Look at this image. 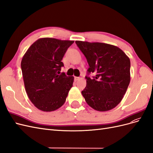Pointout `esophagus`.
I'll return each mask as SVG.
<instances>
[{
	"label": "esophagus",
	"instance_id": "34e87169",
	"mask_svg": "<svg viewBox=\"0 0 153 153\" xmlns=\"http://www.w3.org/2000/svg\"><path fill=\"white\" fill-rule=\"evenodd\" d=\"M80 79V77H78V76H75V78H74V80H75V82H76L77 80H78Z\"/></svg>",
	"mask_w": 153,
	"mask_h": 153
}]
</instances>
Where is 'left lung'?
Segmentation results:
<instances>
[{"label": "left lung", "mask_w": 153, "mask_h": 153, "mask_svg": "<svg viewBox=\"0 0 153 153\" xmlns=\"http://www.w3.org/2000/svg\"><path fill=\"white\" fill-rule=\"evenodd\" d=\"M87 59V85L82 91L86 103L93 109L105 112L115 108L123 100L130 82V60L114 45L76 41ZM94 72L91 79L88 75Z\"/></svg>", "instance_id": "1"}]
</instances>
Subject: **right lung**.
Returning a JSON list of instances; mask_svg holds the SVG:
<instances>
[{"label":"right lung","mask_w":153,"mask_h":153,"mask_svg":"<svg viewBox=\"0 0 153 153\" xmlns=\"http://www.w3.org/2000/svg\"><path fill=\"white\" fill-rule=\"evenodd\" d=\"M74 41L40 38L27 50L21 62L25 91L31 102L43 112H52L65 103L73 76L58 75L62 59Z\"/></svg>","instance_id":"add662e5"}]
</instances>
